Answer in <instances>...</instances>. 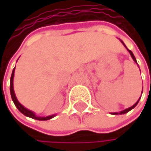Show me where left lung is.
<instances>
[{
	"label": "left lung",
	"mask_w": 151,
	"mask_h": 151,
	"mask_svg": "<svg viewBox=\"0 0 151 151\" xmlns=\"http://www.w3.org/2000/svg\"><path fill=\"white\" fill-rule=\"evenodd\" d=\"M122 43L123 44V42H122ZM123 45H124V44H123ZM124 46H125V45H124ZM125 47H126V46H125ZM128 50L129 51V53H130V55H131V57H132V58H133V60H134L135 62H136V58H135V56H134V54L132 53V51H131V50ZM138 101H139V100H138ZM138 101L136 102V104H134V105L132 106H130V107H129V108H127V109H125V110H123V111H121L120 113H114L113 114H126V113H128L129 111H130L131 109H133V108H134V107H135V106H136L137 105V103H138Z\"/></svg>",
	"instance_id": "8db88e82"
}]
</instances>
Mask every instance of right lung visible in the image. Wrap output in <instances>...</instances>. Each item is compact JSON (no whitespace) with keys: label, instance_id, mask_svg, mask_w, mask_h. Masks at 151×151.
I'll list each match as a JSON object with an SVG mask.
<instances>
[{"label":"right lung","instance_id":"add662e5","mask_svg":"<svg viewBox=\"0 0 151 151\" xmlns=\"http://www.w3.org/2000/svg\"><path fill=\"white\" fill-rule=\"evenodd\" d=\"M14 73H15V68L13 70V73H12V75H11V78H10V93H11V98L15 103V106L18 108V110L23 114L24 115L28 116V117H30L32 119H36V120H38V121H47V120H50L51 118H53L55 115H50V116H47V117H38V116H36L35 114L33 112H31L30 110H28L27 108H25L22 105H21L19 103V101H17L16 97H15V92H14V87H13V78H14Z\"/></svg>","mask_w":151,"mask_h":151}]
</instances>
